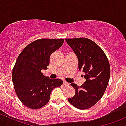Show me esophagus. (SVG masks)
Listing matches in <instances>:
<instances>
[{
    "instance_id": "esophagus-1",
    "label": "esophagus",
    "mask_w": 126,
    "mask_h": 126,
    "mask_svg": "<svg viewBox=\"0 0 126 126\" xmlns=\"http://www.w3.org/2000/svg\"><path fill=\"white\" fill-rule=\"evenodd\" d=\"M63 85L64 86H68L69 85V83L66 82H63Z\"/></svg>"
}]
</instances>
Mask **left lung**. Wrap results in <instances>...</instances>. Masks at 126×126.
<instances>
[{"label": "left lung", "mask_w": 126, "mask_h": 126, "mask_svg": "<svg viewBox=\"0 0 126 126\" xmlns=\"http://www.w3.org/2000/svg\"><path fill=\"white\" fill-rule=\"evenodd\" d=\"M66 41L77 55L79 70L85 72L86 79L80 87L71 83L76 93L68 100L77 109H90L102 98L107 87L110 76L109 60L102 49L91 39L67 38Z\"/></svg>", "instance_id": "obj_1"}]
</instances>
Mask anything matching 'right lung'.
I'll return each instance as SVG.
<instances>
[{"label": "right lung", "instance_id": "1", "mask_svg": "<svg viewBox=\"0 0 126 126\" xmlns=\"http://www.w3.org/2000/svg\"><path fill=\"white\" fill-rule=\"evenodd\" d=\"M64 43L63 39H39L27 46L16 60L12 71L15 92L27 107L38 109L46 105L51 91L63 84L61 79H50L41 72L47 69L51 54Z\"/></svg>", "mask_w": 126, "mask_h": 126}]
</instances>
